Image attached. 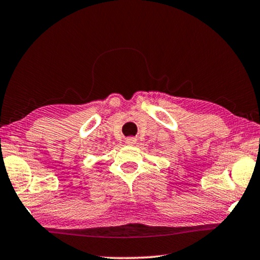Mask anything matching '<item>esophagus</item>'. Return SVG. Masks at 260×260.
<instances>
[{"instance_id": "esophagus-1", "label": "esophagus", "mask_w": 260, "mask_h": 260, "mask_svg": "<svg viewBox=\"0 0 260 260\" xmlns=\"http://www.w3.org/2000/svg\"><path fill=\"white\" fill-rule=\"evenodd\" d=\"M126 143L129 144V146H133V144L136 143V139L133 138V136H129V138L126 139Z\"/></svg>"}]
</instances>
